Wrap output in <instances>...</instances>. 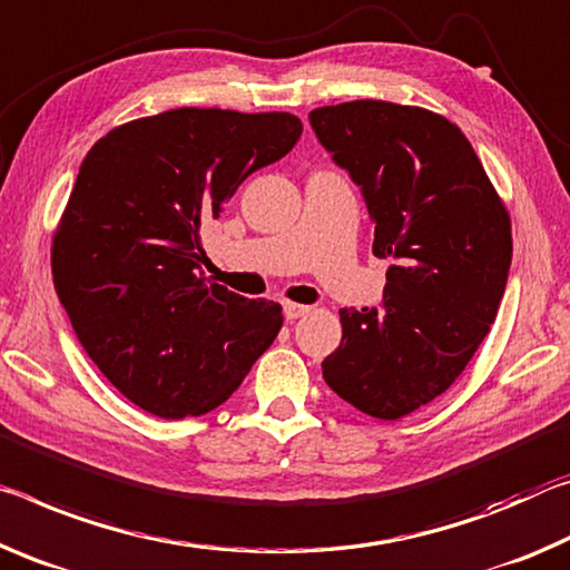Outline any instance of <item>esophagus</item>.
Returning a JSON list of instances; mask_svg holds the SVG:
<instances>
[{
	"label": "esophagus",
	"mask_w": 570,
	"mask_h": 570,
	"mask_svg": "<svg viewBox=\"0 0 570 570\" xmlns=\"http://www.w3.org/2000/svg\"><path fill=\"white\" fill-rule=\"evenodd\" d=\"M283 311H285V318H287V321H295V318H303L305 313H311V307L287 301V303L283 305Z\"/></svg>",
	"instance_id": "obj_1"
}]
</instances>
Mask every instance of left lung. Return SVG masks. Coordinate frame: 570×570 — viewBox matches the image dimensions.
<instances>
[{
    "mask_svg": "<svg viewBox=\"0 0 570 570\" xmlns=\"http://www.w3.org/2000/svg\"><path fill=\"white\" fill-rule=\"evenodd\" d=\"M351 174L391 259L379 311H341L323 379L358 412L394 422L444 394L480 348L505 293L512 227L468 136L419 106L351 100L311 110Z\"/></svg>",
    "mask_w": 570,
    "mask_h": 570,
    "instance_id": "obj_1",
    "label": "left lung"
}]
</instances>
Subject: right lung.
I'll return each mask as SVG.
<instances>
[{"label": "right lung", "mask_w": 570, "mask_h": 570, "mask_svg": "<svg viewBox=\"0 0 570 570\" xmlns=\"http://www.w3.org/2000/svg\"><path fill=\"white\" fill-rule=\"evenodd\" d=\"M301 134L279 110L174 108L116 126L82 158L52 235L55 293L92 363L144 412H212L277 338L283 307L197 269L204 227Z\"/></svg>", "instance_id": "right-lung-1"}]
</instances>
